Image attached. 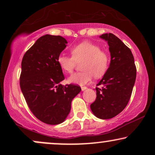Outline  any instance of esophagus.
I'll return each instance as SVG.
<instances>
[{
  "label": "esophagus",
  "mask_w": 155,
  "mask_h": 155,
  "mask_svg": "<svg viewBox=\"0 0 155 155\" xmlns=\"http://www.w3.org/2000/svg\"><path fill=\"white\" fill-rule=\"evenodd\" d=\"M81 90H82V91H84V90H86V89L87 88V87H85V86H81Z\"/></svg>",
  "instance_id": "obj_1"
}]
</instances>
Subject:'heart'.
Segmentation results:
<instances>
[{
  "mask_svg": "<svg viewBox=\"0 0 155 155\" xmlns=\"http://www.w3.org/2000/svg\"><path fill=\"white\" fill-rule=\"evenodd\" d=\"M72 57L60 54L58 63L64 72L71 74L76 63H81L82 71L76 73L70 76V82L84 85L90 83L95 76L101 78L106 74L109 67L110 57L106 51L101 50L97 44L83 41L71 49Z\"/></svg>",
  "mask_w": 155,
  "mask_h": 155,
  "instance_id": "1",
  "label": "heart"
}]
</instances>
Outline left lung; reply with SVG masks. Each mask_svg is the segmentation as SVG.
I'll return each instance as SVG.
<instances>
[{"label": "left lung", "mask_w": 155, "mask_h": 155, "mask_svg": "<svg viewBox=\"0 0 155 155\" xmlns=\"http://www.w3.org/2000/svg\"><path fill=\"white\" fill-rule=\"evenodd\" d=\"M101 38L108 42L111 53L109 68L96 87L95 101L90 105L92 113L108 120L122 112L128 104L136 78V67L131 50L112 33Z\"/></svg>", "instance_id": "8db88e82"}]
</instances>
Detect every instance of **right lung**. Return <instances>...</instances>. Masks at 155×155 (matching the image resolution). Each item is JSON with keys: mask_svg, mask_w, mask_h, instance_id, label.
<instances>
[{"mask_svg": "<svg viewBox=\"0 0 155 155\" xmlns=\"http://www.w3.org/2000/svg\"><path fill=\"white\" fill-rule=\"evenodd\" d=\"M60 35L40 37L23 56L19 84L33 115L48 124L65 121L71 101L81 91L79 85H62L65 79L58 58L66 47Z\"/></svg>", "mask_w": 155, "mask_h": 155, "instance_id": "right-lung-1", "label": "right lung"}]
</instances>
